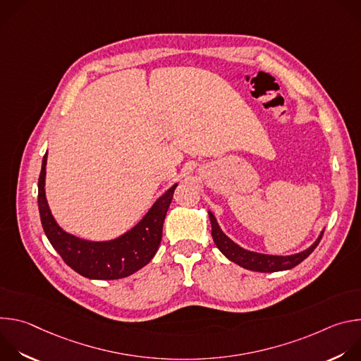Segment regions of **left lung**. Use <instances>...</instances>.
I'll use <instances>...</instances> for the list:
<instances>
[{"instance_id":"obj_1","label":"left lung","mask_w":361,"mask_h":361,"mask_svg":"<svg viewBox=\"0 0 361 361\" xmlns=\"http://www.w3.org/2000/svg\"><path fill=\"white\" fill-rule=\"evenodd\" d=\"M209 217H210V223H212V235H213V240H214L217 248L227 257L230 262L241 266L243 269H247L251 271H260V273L284 271V270H290V269L295 267L314 251V248L319 245V243L323 237V233H324V228H323L320 231L317 240L310 247H307L305 250H302L300 252L290 254V255H273V254H263V252L251 251V250H247V248L238 245L221 230V227L219 226V223L216 220V216L212 212H209Z\"/></svg>"}]
</instances>
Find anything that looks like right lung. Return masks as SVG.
Wrapping results in <instances>:
<instances>
[{
    "instance_id": "add662e5",
    "label": "right lung",
    "mask_w": 361,
    "mask_h": 361,
    "mask_svg": "<svg viewBox=\"0 0 361 361\" xmlns=\"http://www.w3.org/2000/svg\"><path fill=\"white\" fill-rule=\"evenodd\" d=\"M47 157L45 152L38 180V210L48 241L66 264L91 280L124 279L147 266L161 243L164 219L178 184L160 195L145 216L121 235L101 241L85 240L63 230L49 210L45 195Z\"/></svg>"
}]
</instances>
